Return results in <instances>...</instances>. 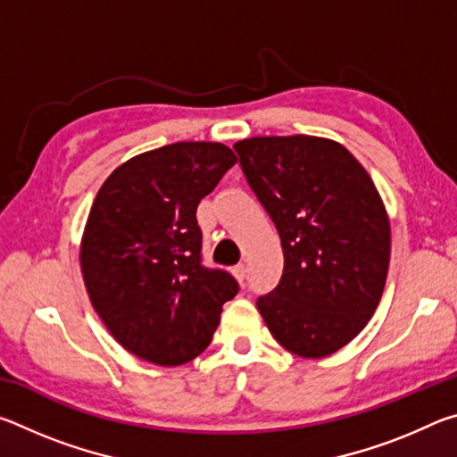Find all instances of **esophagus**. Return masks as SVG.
<instances>
[{
  "instance_id": "obj_1",
  "label": "esophagus",
  "mask_w": 457,
  "mask_h": 457,
  "mask_svg": "<svg viewBox=\"0 0 457 457\" xmlns=\"http://www.w3.org/2000/svg\"><path fill=\"white\" fill-rule=\"evenodd\" d=\"M231 274H234L236 280H237L239 284H242V282L245 280V266H244V264L234 266V270H231Z\"/></svg>"
}]
</instances>
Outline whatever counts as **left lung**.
Segmentation results:
<instances>
[{
    "label": "left lung",
    "instance_id": "left-lung-1",
    "mask_svg": "<svg viewBox=\"0 0 457 457\" xmlns=\"http://www.w3.org/2000/svg\"><path fill=\"white\" fill-rule=\"evenodd\" d=\"M234 149L280 234V284L258 298L286 351L322 359L367 327L383 296L391 226L373 179L330 138L252 137Z\"/></svg>",
    "mask_w": 457,
    "mask_h": 457
}]
</instances>
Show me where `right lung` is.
I'll return each mask as SVG.
<instances>
[{
  "label": "right lung",
  "mask_w": 457,
  "mask_h": 457,
  "mask_svg": "<svg viewBox=\"0 0 457 457\" xmlns=\"http://www.w3.org/2000/svg\"><path fill=\"white\" fill-rule=\"evenodd\" d=\"M236 161L221 143L165 145L114 169L96 193L80 244L84 286L108 332L138 359H195L239 290L234 276L201 266L195 218Z\"/></svg>",
  "instance_id": "obj_1"
}]
</instances>
